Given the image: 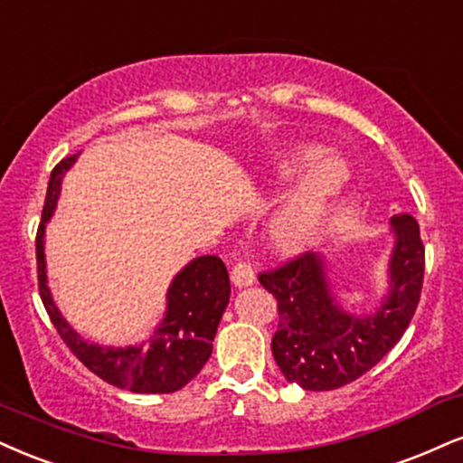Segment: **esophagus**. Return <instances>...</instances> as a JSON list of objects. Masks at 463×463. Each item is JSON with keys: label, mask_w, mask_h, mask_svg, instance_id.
<instances>
[{"label": "esophagus", "mask_w": 463, "mask_h": 463, "mask_svg": "<svg viewBox=\"0 0 463 463\" xmlns=\"http://www.w3.org/2000/svg\"><path fill=\"white\" fill-rule=\"evenodd\" d=\"M231 280L235 282V287H250L254 282V269L248 260L239 259L235 265H232Z\"/></svg>", "instance_id": "esophagus-1"}]
</instances>
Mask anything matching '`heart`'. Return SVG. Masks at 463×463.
<instances>
[{
  "mask_svg": "<svg viewBox=\"0 0 463 463\" xmlns=\"http://www.w3.org/2000/svg\"><path fill=\"white\" fill-rule=\"evenodd\" d=\"M321 157V148L310 144H298L278 153L274 170L280 178H293ZM314 166V165H313ZM345 183L341 164L327 159L319 161L306 172L287 198L278 204L267 222L269 243L280 252H295L313 239L323 215L330 209L332 200L338 196Z\"/></svg>",
  "mask_w": 463,
  "mask_h": 463,
  "instance_id": "b5f03b06",
  "label": "heart"
}]
</instances>
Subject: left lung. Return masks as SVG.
I'll use <instances>...</instances> for the list:
<instances>
[{
  "instance_id": "1",
  "label": "left lung",
  "mask_w": 463,
  "mask_h": 463,
  "mask_svg": "<svg viewBox=\"0 0 463 463\" xmlns=\"http://www.w3.org/2000/svg\"><path fill=\"white\" fill-rule=\"evenodd\" d=\"M394 246L391 295L377 315H347L332 299L319 256L306 252L259 274L276 298L278 330L271 354L282 375L304 391H334L371 371L386 355L419 306L425 278V246L420 228L408 213L392 215Z\"/></svg>"
}]
</instances>
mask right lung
Returning <instances> with one entry per match:
<instances>
[{"instance_id":"right-lung-1","label":"right lung","mask_w":463,"mask_h":463,"mask_svg":"<svg viewBox=\"0 0 463 463\" xmlns=\"http://www.w3.org/2000/svg\"><path fill=\"white\" fill-rule=\"evenodd\" d=\"M75 157L77 155L64 157L53 168L47 198H44L43 220L36 231V274L44 310L66 347L77 355V360L88 371L101 377L103 382L122 388V391L144 394L181 391L187 382L198 375L213 349L211 341H213L217 323H220L228 298H231L226 267L217 256H200L192 260L172 280L168 291V313H165L164 323L155 330V336L144 347L140 345V347L114 349L83 341L80 334L62 319L49 295L43 252L44 222L53 213L55 200L60 194V181Z\"/></svg>"}]
</instances>
